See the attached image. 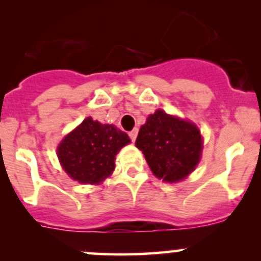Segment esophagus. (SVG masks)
I'll return each mask as SVG.
<instances>
[{
    "label": "esophagus",
    "instance_id": "34e87169",
    "mask_svg": "<svg viewBox=\"0 0 261 261\" xmlns=\"http://www.w3.org/2000/svg\"><path fill=\"white\" fill-rule=\"evenodd\" d=\"M138 128H134V130H131L130 133H128V136H130L131 141H135L136 140V136H138Z\"/></svg>",
    "mask_w": 261,
    "mask_h": 261
}]
</instances>
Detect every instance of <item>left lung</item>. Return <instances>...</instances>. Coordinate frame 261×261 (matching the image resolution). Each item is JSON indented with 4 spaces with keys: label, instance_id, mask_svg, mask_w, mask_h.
<instances>
[{
    "label": "left lung",
    "instance_id": "1",
    "mask_svg": "<svg viewBox=\"0 0 261 261\" xmlns=\"http://www.w3.org/2000/svg\"><path fill=\"white\" fill-rule=\"evenodd\" d=\"M135 145L155 177L172 183L186 178L198 164L202 138L193 123L158 110L141 126Z\"/></svg>",
    "mask_w": 261,
    "mask_h": 261
}]
</instances>
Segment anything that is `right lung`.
Returning <instances> with one entry per match:
<instances>
[{
    "instance_id": "right-lung-1",
    "label": "right lung",
    "mask_w": 261,
    "mask_h": 261,
    "mask_svg": "<svg viewBox=\"0 0 261 261\" xmlns=\"http://www.w3.org/2000/svg\"><path fill=\"white\" fill-rule=\"evenodd\" d=\"M130 143L127 134L114 125H102L87 117L58 146V158L70 178L98 184L115 169L118 150Z\"/></svg>"
}]
</instances>
